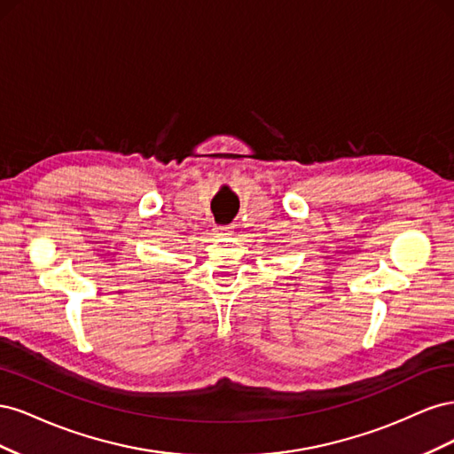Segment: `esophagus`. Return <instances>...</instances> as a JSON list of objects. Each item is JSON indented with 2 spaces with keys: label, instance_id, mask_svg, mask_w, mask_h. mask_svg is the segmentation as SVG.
Instances as JSON below:
<instances>
[{
  "label": "esophagus",
  "instance_id": "esophagus-1",
  "mask_svg": "<svg viewBox=\"0 0 454 454\" xmlns=\"http://www.w3.org/2000/svg\"><path fill=\"white\" fill-rule=\"evenodd\" d=\"M212 235L217 237V239L229 237V235H232V227H215V229L212 231Z\"/></svg>",
  "mask_w": 454,
  "mask_h": 454
}]
</instances>
